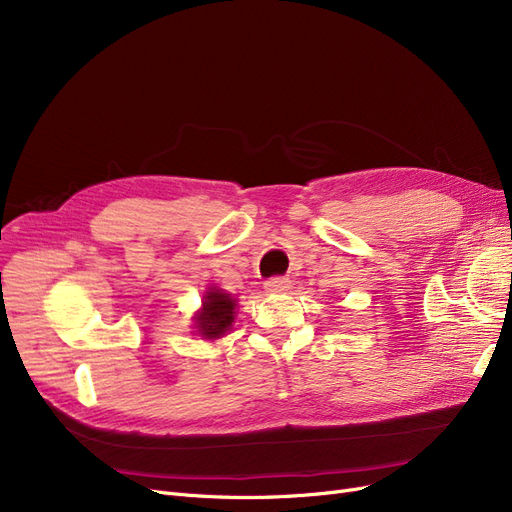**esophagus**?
<instances>
[{
	"instance_id": "esophagus-1",
	"label": "esophagus",
	"mask_w": 512,
	"mask_h": 512,
	"mask_svg": "<svg viewBox=\"0 0 512 512\" xmlns=\"http://www.w3.org/2000/svg\"><path fill=\"white\" fill-rule=\"evenodd\" d=\"M264 290L273 292V294L290 290V279L288 277H271V279L264 281Z\"/></svg>"
}]
</instances>
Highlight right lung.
I'll return each instance as SVG.
<instances>
[{"label": "right lung", "mask_w": 512, "mask_h": 512, "mask_svg": "<svg viewBox=\"0 0 512 512\" xmlns=\"http://www.w3.org/2000/svg\"><path fill=\"white\" fill-rule=\"evenodd\" d=\"M235 306L237 300L231 294L210 288L206 296H203L199 313L195 315L197 334L206 340L222 338L231 330V325L235 321Z\"/></svg>", "instance_id": "right-lung-1"}]
</instances>
